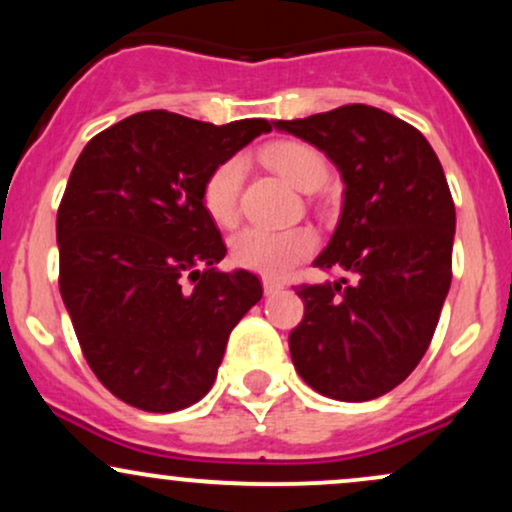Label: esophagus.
<instances>
[{
    "instance_id": "1",
    "label": "esophagus",
    "mask_w": 512,
    "mask_h": 512,
    "mask_svg": "<svg viewBox=\"0 0 512 512\" xmlns=\"http://www.w3.org/2000/svg\"><path fill=\"white\" fill-rule=\"evenodd\" d=\"M262 286H264V293H267V296H272V293L284 289V284H281L279 279H272V276H264Z\"/></svg>"
}]
</instances>
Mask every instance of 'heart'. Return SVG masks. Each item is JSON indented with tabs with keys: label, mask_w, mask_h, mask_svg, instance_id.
I'll use <instances>...</instances> for the list:
<instances>
[{
	"label": "heart",
	"mask_w": 512,
	"mask_h": 512,
	"mask_svg": "<svg viewBox=\"0 0 512 512\" xmlns=\"http://www.w3.org/2000/svg\"><path fill=\"white\" fill-rule=\"evenodd\" d=\"M262 158L281 178L303 192L317 190L327 175L325 158L320 156V151L301 142H276L262 151ZM243 173V158L233 156L221 161L204 180L202 207L216 226L236 223ZM315 245L317 238L310 228L298 226L289 231H269V228L250 226L233 236L231 257L243 269H252L264 276H284L296 264L308 260Z\"/></svg>",
	"instance_id": "1"
}]
</instances>
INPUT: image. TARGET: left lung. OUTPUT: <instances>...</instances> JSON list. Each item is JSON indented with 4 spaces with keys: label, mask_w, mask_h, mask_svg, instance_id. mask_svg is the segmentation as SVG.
Returning <instances> with one entry per match:
<instances>
[{
    "label": "left lung",
    "mask_w": 512,
    "mask_h": 512,
    "mask_svg": "<svg viewBox=\"0 0 512 512\" xmlns=\"http://www.w3.org/2000/svg\"><path fill=\"white\" fill-rule=\"evenodd\" d=\"M276 129L325 151L344 180L337 231L313 262L339 281L301 284L289 334L298 375L320 395L368 402L419 366L452 279L455 202L436 151L409 122L342 105Z\"/></svg>",
    "instance_id": "8db88e82"
}]
</instances>
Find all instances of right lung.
I'll use <instances>...</instances> for the list:
<instances>
[{"mask_svg": "<svg viewBox=\"0 0 512 512\" xmlns=\"http://www.w3.org/2000/svg\"><path fill=\"white\" fill-rule=\"evenodd\" d=\"M272 125L146 110L76 158L57 209L60 293L84 358L122 402L168 414L211 390L228 334L262 298L255 274L219 272L202 185Z\"/></svg>", "mask_w": 512, "mask_h": 512, "instance_id": "add662e5", "label": "right lung"}]
</instances>
